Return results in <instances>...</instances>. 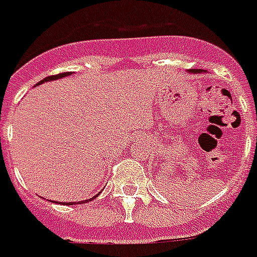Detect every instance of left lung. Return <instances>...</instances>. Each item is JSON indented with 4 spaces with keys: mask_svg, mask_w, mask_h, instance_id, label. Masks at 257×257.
I'll use <instances>...</instances> for the list:
<instances>
[{
    "mask_svg": "<svg viewBox=\"0 0 257 257\" xmlns=\"http://www.w3.org/2000/svg\"><path fill=\"white\" fill-rule=\"evenodd\" d=\"M192 72H196V71H192Z\"/></svg>",
    "mask_w": 257,
    "mask_h": 257,
    "instance_id": "1",
    "label": "left lung"
}]
</instances>
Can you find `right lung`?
I'll list each match as a JSON object with an SVG mask.
<instances>
[{"label": "right lung", "instance_id": "right-lung-1", "mask_svg": "<svg viewBox=\"0 0 257 257\" xmlns=\"http://www.w3.org/2000/svg\"><path fill=\"white\" fill-rule=\"evenodd\" d=\"M66 75H71V72H64V73H58V75H51V76H47V78H44L41 82H39L37 85H40V83H44V82H47V80H55V79H60L64 78ZM86 202V200H85ZM85 202H82V203H85ZM65 204H76V203H65Z\"/></svg>", "mask_w": 257, "mask_h": 257}]
</instances>
